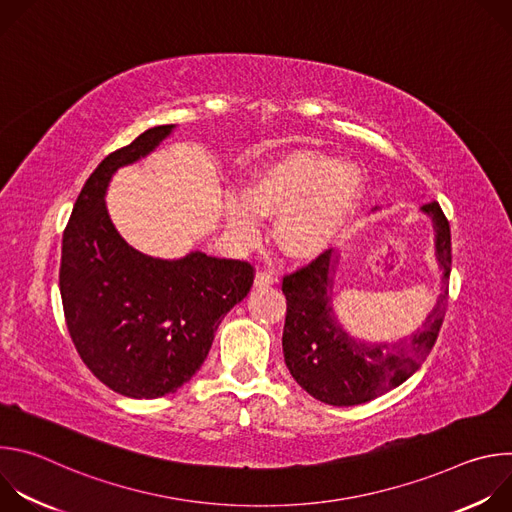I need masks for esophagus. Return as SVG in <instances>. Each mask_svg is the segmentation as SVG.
Returning a JSON list of instances; mask_svg holds the SVG:
<instances>
[{
  "mask_svg": "<svg viewBox=\"0 0 512 512\" xmlns=\"http://www.w3.org/2000/svg\"><path fill=\"white\" fill-rule=\"evenodd\" d=\"M275 283V277L271 275V273H267V271H257L255 273V281H253V285L255 287H269V285H273Z\"/></svg>",
  "mask_w": 512,
  "mask_h": 512,
  "instance_id": "esophagus-1",
  "label": "esophagus"
}]
</instances>
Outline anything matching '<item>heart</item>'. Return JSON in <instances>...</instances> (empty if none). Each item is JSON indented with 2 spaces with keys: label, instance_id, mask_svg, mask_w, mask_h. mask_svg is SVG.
I'll list each match as a JSON object with an SVG mask.
<instances>
[{
  "label": "heart",
  "instance_id": "b5f03b06",
  "mask_svg": "<svg viewBox=\"0 0 512 512\" xmlns=\"http://www.w3.org/2000/svg\"><path fill=\"white\" fill-rule=\"evenodd\" d=\"M362 196V174L352 162L300 148L261 164L245 182L241 196H227L225 223L233 237L251 245L259 237V218H274L273 239L294 261L324 255L346 231Z\"/></svg>",
  "mask_w": 512,
  "mask_h": 512
}]
</instances>
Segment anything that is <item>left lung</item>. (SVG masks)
Here are the masks:
<instances>
[{"label":"left lung","mask_w":512,"mask_h":512,"mask_svg":"<svg viewBox=\"0 0 512 512\" xmlns=\"http://www.w3.org/2000/svg\"><path fill=\"white\" fill-rule=\"evenodd\" d=\"M419 210L433 225L442 287L425 320L403 338L360 340L338 322L332 302L338 255H322L308 267L283 277L287 316L281 344L285 364L291 377L314 399L336 407L373 401L405 383L433 348L448 306L452 237L440 204L427 202Z\"/></svg>","instance_id":"left-lung-1"}]
</instances>
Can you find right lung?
Returning a JSON list of instances; mask_svg holds the SVG:
<instances>
[{
	"instance_id": "right-lung-1",
	"label": "right lung",
	"mask_w": 512,
	"mask_h": 512,
	"mask_svg": "<svg viewBox=\"0 0 512 512\" xmlns=\"http://www.w3.org/2000/svg\"><path fill=\"white\" fill-rule=\"evenodd\" d=\"M176 125L143 131L109 154L83 186L62 237L66 326L89 371L131 399H158L202 367L221 320L243 302L253 267L190 251L160 259L115 229L105 196L119 168L148 158Z\"/></svg>"
}]
</instances>
